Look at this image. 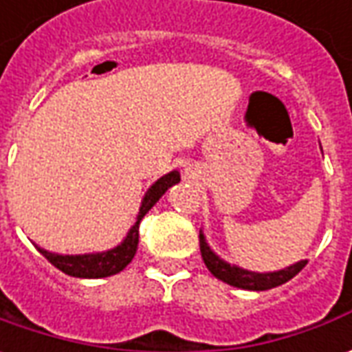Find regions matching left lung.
Wrapping results in <instances>:
<instances>
[{"instance_id": "obj_1", "label": "left lung", "mask_w": 352, "mask_h": 352, "mask_svg": "<svg viewBox=\"0 0 352 352\" xmlns=\"http://www.w3.org/2000/svg\"><path fill=\"white\" fill-rule=\"evenodd\" d=\"M199 247L201 256H203L207 268L210 270V274H212L214 278L230 283V285H234V287L251 289V292H266V289L278 287V285H282V283L289 282L292 278H295V276L307 266V261H301V263L293 264L289 268H283L280 272L256 274L249 272V270H243V268H237V266H232V264L224 263V261H220L217 254L208 249L203 234H199Z\"/></svg>"}]
</instances>
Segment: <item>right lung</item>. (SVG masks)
<instances>
[{
	"instance_id": "obj_1",
	"label": "right lung",
	"mask_w": 352,
	"mask_h": 352,
	"mask_svg": "<svg viewBox=\"0 0 352 352\" xmlns=\"http://www.w3.org/2000/svg\"><path fill=\"white\" fill-rule=\"evenodd\" d=\"M176 182H180V174L174 170L166 176H162L161 180H157L153 184L149 191L145 193L142 207H140V214L138 220L132 226V230L128 232L126 239L115 249L107 251V253L98 254H76V256H69V254H55L50 251L40 249V253L50 261L55 268H59L60 272L74 276V278H107L118 274L120 270H124L126 266L130 264V261L134 258L135 249H138V241H140V222L142 218L149 212V208L161 199L162 193L168 190L170 186H174Z\"/></svg>"
}]
</instances>
